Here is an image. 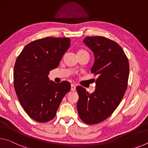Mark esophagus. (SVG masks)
<instances>
[{"label":"esophagus","mask_w":148,"mask_h":148,"mask_svg":"<svg viewBox=\"0 0 148 148\" xmlns=\"http://www.w3.org/2000/svg\"><path fill=\"white\" fill-rule=\"evenodd\" d=\"M71 91H76V86L74 84H71Z\"/></svg>","instance_id":"esophagus-1"}]
</instances>
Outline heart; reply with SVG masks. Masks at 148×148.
I'll return each instance as SVG.
<instances>
[{"instance_id": "1", "label": "heart", "mask_w": 148, "mask_h": 148, "mask_svg": "<svg viewBox=\"0 0 148 148\" xmlns=\"http://www.w3.org/2000/svg\"><path fill=\"white\" fill-rule=\"evenodd\" d=\"M83 52H87V51H86V50H84V49H80V50H79L78 52H77V54L81 53H83Z\"/></svg>"}]
</instances>
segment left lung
Wrapping results in <instances>:
<instances>
[{"mask_svg":"<svg viewBox=\"0 0 148 148\" xmlns=\"http://www.w3.org/2000/svg\"><path fill=\"white\" fill-rule=\"evenodd\" d=\"M84 42L95 54L91 72L98 76L96 89L91 94L77 86V109L85 123L95 125L111 116L119 106L128 86L129 60L123 49L104 36H87Z\"/></svg>","mask_w":148,"mask_h":148,"instance_id":"1","label":"left lung"}]
</instances>
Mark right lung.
<instances>
[{
  "label": "right lung",
  "instance_id": "obj_1",
  "mask_svg": "<svg viewBox=\"0 0 148 148\" xmlns=\"http://www.w3.org/2000/svg\"><path fill=\"white\" fill-rule=\"evenodd\" d=\"M71 46L69 38L36 40L25 46L14 69V86L20 104L27 115L40 123L53 119L71 84L50 82L49 71L58 66Z\"/></svg>",
  "mask_w": 148,
  "mask_h": 148
}]
</instances>
